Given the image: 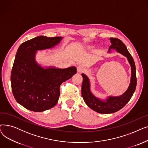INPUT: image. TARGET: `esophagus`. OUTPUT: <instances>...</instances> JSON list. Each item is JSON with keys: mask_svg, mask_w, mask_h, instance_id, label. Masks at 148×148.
Returning <instances> with one entry per match:
<instances>
[{"mask_svg": "<svg viewBox=\"0 0 148 148\" xmlns=\"http://www.w3.org/2000/svg\"><path fill=\"white\" fill-rule=\"evenodd\" d=\"M77 73H82V72H83L84 71V68L82 65H79L78 67L77 68Z\"/></svg>", "mask_w": 148, "mask_h": 148, "instance_id": "esophagus-1", "label": "esophagus"}]
</instances>
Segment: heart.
Masks as SVG:
<instances>
[{
  "label": "heart",
  "mask_w": 148,
  "mask_h": 148,
  "mask_svg": "<svg viewBox=\"0 0 148 148\" xmlns=\"http://www.w3.org/2000/svg\"><path fill=\"white\" fill-rule=\"evenodd\" d=\"M92 49H93V46H91V45H88L86 47V50L88 51L91 50Z\"/></svg>",
  "instance_id": "1"
}]
</instances>
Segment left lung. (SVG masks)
Here are the masks:
<instances>
[{"label": "left lung", "mask_w": 148, "mask_h": 148, "mask_svg": "<svg viewBox=\"0 0 148 148\" xmlns=\"http://www.w3.org/2000/svg\"><path fill=\"white\" fill-rule=\"evenodd\" d=\"M110 40L112 45L108 49V53H110L112 50H114L125 56L131 66V75L129 86L123 94L119 96H108L106 99H102L92 94L89 77L86 74H82L83 79L82 86V95L85 103L94 111L102 114L112 113L121 110L127 104L133 96L137 84L135 63L127 47L118 38H110Z\"/></svg>", "instance_id": "left-lung-1"}]
</instances>
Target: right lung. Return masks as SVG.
<instances>
[{
	"mask_svg": "<svg viewBox=\"0 0 148 148\" xmlns=\"http://www.w3.org/2000/svg\"><path fill=\"white\" fill-rule=\"evenodd\" d=\"M63 38L39 36L18 49L11 75L12 91L17 102L29 110L40 112L53 107L58 101L60 84L77 73L74 66H42L36 60L37 51L52 49Z\"/></svg>",
	"mask_w": 148,
	"mask_h": 148,
	"instance_id": "add662e5",
	"label": "right lung"
}]
</instances>
